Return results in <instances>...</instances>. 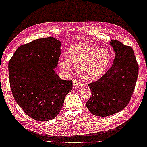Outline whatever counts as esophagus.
Listing matches in <instances>:
<instances>
[{
	"label": "esophagus",
	"mask_w": 147,
	"mask_h": 147,
	"mask_svg": "<svg viewBox=\"0 0 147 147\" xmlns=\"http://www.w3.org/2000/svg\"><path fill=\"white\" fill-rule=\"evenodd\" d=\"M81 84L80 83V82L77 80H74L73 81V86H74V88H79L81 86Z\"/></svg>",
	"instance_id": "obj_1"
}]
</instances>
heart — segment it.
I'll return each instance as SVG.
<instances>
[{
    "label": "heart",
    "mask_w": 147,
    "mask_h": 147,
    "mask_svg": "<svg viewBox=\"0 0 147 147\" xmlns=\"http://www.w3.org/2000/svg\"><path fill=\"white\" fill-rule=\"evenodd\" d=\"M110 61L111 55L107 49L81 44L69 48L67 57L61 56L59 63L65 73L70 72L73 66L77 68L79 78L92 81L104 73Z\"/></svg>",
    "instance_id": "b5f03b06"
}]
</instances>
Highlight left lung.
<instances>
[{
  "instance_id": "obj_1",
  "label": "left lung",
  "mask_w": 147,
  "mask_h": 147,
  "mask_svg": "<svg viewBox=\"0 0 147 147\" xmlns=\"http://www.w3.org/2000/svg\"><path fill=\"white\" fill-rule=\"evenodd\" d=\"M110 45L115 52L111 68L98 81L88 85L92 95L86 105L96 116H110L126 107L138 76V64L131 47L117 40L110 41Z\"/></svg>"
}]
</instances>
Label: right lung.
<instances>
[{"label": "right lung", "mask_w": 147, "mask_h": 147, "mask_svg": "<svg viewBox=\"0 0 147 147\" xmlns=\"http://www.w3.org/2000/svg\"><path fill=\"white\" fill-rule=\"evenodd\" d=\"M61 43L53 37L40 38L19 46L8 63L9 85L14 99L28 117L37 121L53 119L72 81L55 74Z\"/></svg>", "instance_id": "add662e5"}]
</instances>
